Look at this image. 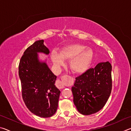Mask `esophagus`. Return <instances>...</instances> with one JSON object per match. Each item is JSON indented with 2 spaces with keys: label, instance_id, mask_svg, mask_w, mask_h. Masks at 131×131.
<instances>
[{
  "label": "esophagus",
  "instance_id": "esophagus-1",
  "mask_svg": "<svg viewBox=\"0 0 131 131\" xmlns=\"http://www.w3.org/2000/svg\"><path fill=\"white\" fill-rule=\"evenodd\" d=\"M69 76H63V78H66V77H68ZM56 85L57 87L58 88H60V89H61V88H63L64 87H65V86H64V84H63V83L62 81L61 80H58L56 82Z\"/></svg>",
  "mask_w": 131,
  "mask_h": 131
}]
</instances>
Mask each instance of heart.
Here are the masks:
<instances>
[{
  "instance_id": "obj_1",
  "label": "heart",
  "mask_w": 131,
  "mask_h": 131,
  "mask_svg": "<svg viewBox=\"0 0 131 131\" xmlns=\"http://www.w3.org/2000/svg\"><path fill=\"white\" fill-rule=\"evenodd\" d=\"M80 44H71L63 48L60 54L54 51L51 59L57 68L62 66L63 59L70 60V68L75 73H83L87 70L94 57V52L91 48Z\"/></svg>"
}]
</instances>
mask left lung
Masks as SVG:
<instances>
[{"label": "left lung", "instance_id": "obj_1", "mask_svg": "<svg viewBox=\"0 0 131 131\" xmlns=\"http://www.w3.org/2000/svg\"><path fill=\"white\" fill-rule=\"evenodd\" d=\"M112 69L108 62L99 63L76 77L72 91L79 113L90 115L104 107L112 91Z\"/></svg>", "mask_w": 131, "mask_h": 131}]
</instances>
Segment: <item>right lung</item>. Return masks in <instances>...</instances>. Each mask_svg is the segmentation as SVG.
I'll return each instance as SVG.
<instances>
[{
	"label": "right lung",
	"mask_w": 131,
	"mask_h": 131,
	"mask_svg": "<svg viewBox=\"0 0 131 131\" xmlns=\"http://www.w3.org/2000/svg\"><path fill=\"white\" fill-rule=\"evenodd\" d=\"M37 52L48 55L50 51L43 40L35 41L27 48L19 61L18 73L24 103L32 113L48 118L58 108L61 91L55 85L57 76L46 62H41Z\"/></svg>",
	"instance_id": "right-lung-1"
}]
</instances>
